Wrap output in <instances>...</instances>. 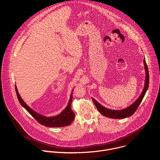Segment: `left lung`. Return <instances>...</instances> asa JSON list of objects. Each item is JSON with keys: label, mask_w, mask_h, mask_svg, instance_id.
<instances>
[{"label": "left lung", "mask_w": 160, "mask_h": 160, "mask_svg": "<svg viewBox=\"0 0 160 160\" xmlns=\"http://www.w3.org/2000/svg\"><path fill=\"white\" fill-rule=\"evenodd\" d=\"M144 67L146 70V81H145V86L144 87V89L142 92L139 98L137 99L132 104H131L130 106L125 109H123L122 110H112L108 109L102 105H101L97 101H96L94 98H92V101H94L98 110L99 111L101 114L104 117L111 118H115V119H120V118H125L128 117L132 116L133 114L136 111L137 109L139 106L141 102H142L144 95L146 92V91L148 88L149 86V71L148 66L146 62L145 58L144 59Z\"/></svg>", "instance_id": "obj_1"}]
</instances>
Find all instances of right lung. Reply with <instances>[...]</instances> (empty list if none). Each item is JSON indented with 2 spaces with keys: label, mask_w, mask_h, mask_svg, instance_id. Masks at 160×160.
Here are the masks:
<instances>
[{
  "label": "right lung",
  "mask_w": 160,
  "mask_h": 160,
  "mask_svg": "<svg viewBox=\"0 0 160 160\" xmlns=\"http://www.w3.org/2000/svg\"><path fill=\"white\" fill-rule=\"evenodd\" d=\"M16 92L19 103L23 106L30 115L41 125L49 127H62L70 125L75 118V114L71 108V104L72 102V94L66 108L59 114V115L53 117H44L37 112L34 111L32 108L28 106L20 97L16 87L15 86Z\"/></svg>",
  "instance_id": "1"
}]
</instances>
